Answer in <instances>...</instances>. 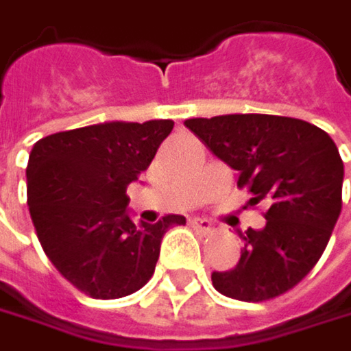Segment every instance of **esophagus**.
Instances as JSON below:
<instances>
[{
	"label": "esophagus",
	"mask_w": 351,
	"mask_h": 351,
	"mask_svg": "<svg viewBox=\"0 0 351 351\" xmlns=\"http://www.w3.org/2000/svg\"><path fill=\"white\" fill-rule=\"evenodd\" d=\"M191 227H193L197 233H208L213 225H210V221H208V219H199V217H197V219H193V221H191Z\"/></svg>",
	"instance_id": "1"
}]
</instances>
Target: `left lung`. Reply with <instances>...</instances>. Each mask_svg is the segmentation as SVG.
Here are the masks:
<instances>
[{"instance_id": "8db88e82", "label": "left lung", "mask_w": 351, "mask_h": 351, "mask_svg": "<svg viewBox=\"0 0 351 351\" xmlns=\"http://www.w3.org/2000/svg\"><path fill=\"white\" fill-rule=\"evenodd\" d=\"M184 126L239 173L251 203H269L265 227L245 231L239 263L213 271L215 289L241 302L289 291L322 257L341 210L343 162L335 143L305 120L271 114L189 118Z\"/></svg>"}]
</instances>
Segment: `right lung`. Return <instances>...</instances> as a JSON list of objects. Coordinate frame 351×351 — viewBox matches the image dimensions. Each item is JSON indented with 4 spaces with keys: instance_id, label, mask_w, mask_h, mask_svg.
<instances>
[{
    "instance_id": "obj_1",
    "label": "right lung",
    "mask_w": 351,
    "mask_h": 351,
    "mask_svg": "<svg viewBox=\"0 0 351 351\" xmlns=\"http://www.w3.org/2000/svg\"><path fill=\"white\" fill-rule=\"evenodd\" d=\"M173 120L100 122L34 144L25 169L29 215L48 259L90 298L116 300L152 277L162 235L182 225L167 215L136 225L126 189L148 169Z\"/></svg>"
}]
</instances>
